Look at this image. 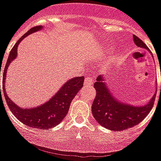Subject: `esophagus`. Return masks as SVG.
<instances>
[{"instance_id": "34e87169", "label": "esophagus", "mask_w": 161, "mask_h": 161, "mask_svg": "<svg viewBox=\"0 0 161 161\" xmlns=\"http://www.w3.org/2000/svg\"><path fill=\"white\" fill-rule=\"evenodd\" d=\"M85 85H92V76H86L85 77V81H84Z\"/></svg>"}]
</instances>
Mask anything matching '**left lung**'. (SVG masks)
I'll use <instances>...</instances> for the list:
<instances>
[{"instance_id": "left-lung-1", "label": "left lung", "mask_w": 161, "mask_h": 161, "mask_svg": "<svg viewBox=\"0 0 161 161\" xmlns=\"http://www.w3.org/2000/svg\"><path fill=\"white\" fill-rule=\"evenodd\" d=\"M133 37L136 46L148 50V47L142 39L136 35ZM96 80L93 85L96 97L92 102V112L96 121L103 127L115 131L127 130L141 123L152 110L156 95L151 98L147 105L138 107L132 106L120 103L112 97L101 76H98Z\"/></svg>"}]
</instances>
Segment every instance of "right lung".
<instances>
[{"label": "right lung", "mask_w": 161, "mask_h": 161, "mask_svg": "<svg viewBox=\"0 0 161 161\" xmlns=\"http://www.w3.org/2000/svg\"><path fill=\"white\" fill-rule=\"evenodd\" d=\"M41 28H42L41 25H37V26L31 28L26 33H25L17 41L14 46L12 48L7 63H6V66L4 68L3 81H2L3 83L2 89L3 90L2 91L4 93V98H5L8 108L10 109L12 113L14 115L22 124L31 128H36V129H39V130H47V129H50V128L56 126L57 124H60L63 121V118L66 117L73 98L75 97V95L79 92L80 89L83 86L84 76L76 77V78L69 80V81H67L63 86V87L60 89L59 92L54 95L53 98H50L49 101L38 107L32 108V109H22L17 105H15L14 102H13L8 98V96L6 93L5 86H4L7 69L12 61L16 58L17 47L21 41L29 34L38 31Z\"/></svg>", "instance_id": "add662e5"}]
</instances>
